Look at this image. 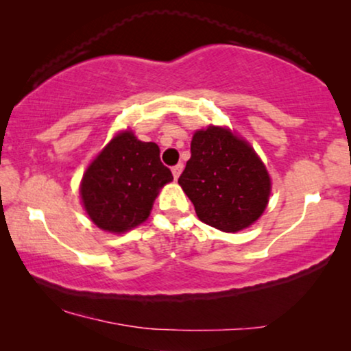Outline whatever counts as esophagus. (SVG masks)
Here are the masks:
<instances>
[{"instance_id": "esophagus-1", "label": "esophagus", "mask_w": 351, "mask_h": 351, "mask_svg": "<svg viewBox=\"0 0 351 351\" xmlns=\"http://www.w3.org/2000/svg\"><path fill=\"white\" fill-rule=\"evenodd\" d=\"M182 171H184V165H182V162H179V165H176V166H172V174H174L176 180L179 179Z\"/></svg>"}]
</instances>
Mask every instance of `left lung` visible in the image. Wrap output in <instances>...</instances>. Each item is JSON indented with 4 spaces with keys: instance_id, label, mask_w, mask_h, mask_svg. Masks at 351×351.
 Here are the masks:
<instances>
[{
    "instance_id": "obj_1",
    "label": "left lung",
    "mask_w": 351,
    "mask_h": 351,
    "mask_svg": "<svg viewBox=\"0 0 351 351\" xmlns=\"http://www.w3.org/2000/svg\"><path fill=\"white\" fill-rule=\"evenodd\" d=\"M179 184L201 222L234 233L261 217L270 196V177L251 145L228 129L195 132Z\"/></svg>"
}]
</instances>
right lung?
Returning <instances> with one entry per match:
<instances>
[{
  "mask_svg": "<svg viewBox=\"0 0 351 351\" xmlns=\"http://www.w3.org/2000/svg\"><path fill=\"white\" fill-rule=\"evenodd\" d=\"M172 180L160 160V148L131 131L118 134L90 162L81 198L93 222L112 233L128 232L150 215L158 190Z\"/></svg>",
  "mask_w": 351,
  "mask_h": 351,
  "instance_id": "right-lung-1",
  "label": "right lung"
}]
</instances>
